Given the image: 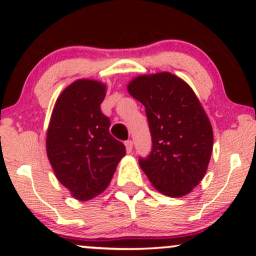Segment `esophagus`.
I'll return each mask as SVG.
<instances>
[{"label": "esophagus", "mask_w": 256, "mask_h": 256, "mask_svg": "<svg viewBox=\"0 0 256 256\" xmlns=\"http://www.w3.org/2000/svg\"><path fill=\"white\" fill-rule=\"evenodd\" d=\"M125 146H126V152H132V146H134V143H132V140H126V142H125Z\"/></svg>", "instance_id": "34e87169"}]
</instances>
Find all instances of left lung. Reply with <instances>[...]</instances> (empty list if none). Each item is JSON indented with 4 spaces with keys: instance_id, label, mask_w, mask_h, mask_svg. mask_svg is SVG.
<instances>
[{
    "instance_id": "8db88e82",
    "label": "left lung",
    "mask_w": 256,
    "mask_h": 256,
    "mask_svg": "<svg viewBox=\"0 0 256 256\" xmlns=\"http://www.w3.org/2000/svg\"><path fill=\"white\" fill-rule=\"evenodd\" d=\"M146 107L152 148L140 166L152 186L171 198L192 192L204 177L213 130L192 88L170 72L143 74L128 85Z\"/></svg>"
}]
</instances>
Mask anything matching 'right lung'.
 Returning a JSON list of instances; mask_svg holds the SVG:
<instances>
[{
    "label": "right lung",
    "mask_w": 256,
    "mask_h": 256,
    "mask_svg": "<svg viewBox=\"0 0 256 256\" xmlns=\"http://www.w3.org/2000/svg\"><path fill=\"white\" fill-rule=\"evenodd\" d=\"M106 89L92 79L73 82L58 98L46 131V155L55 176L79 201L104 192L126 154L100 107Z\"/></svg>",
    "instance_id": "right-lung-1"
}]
</instances>
